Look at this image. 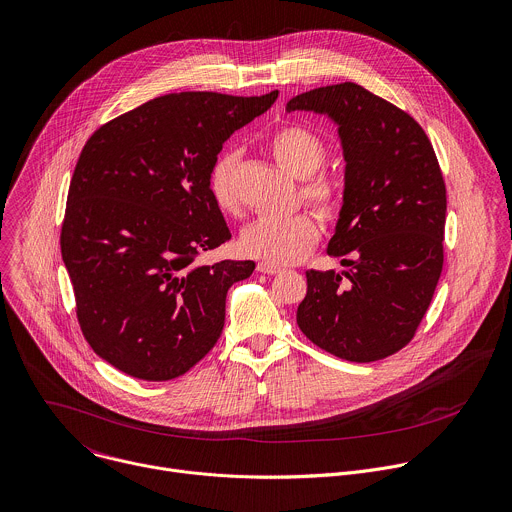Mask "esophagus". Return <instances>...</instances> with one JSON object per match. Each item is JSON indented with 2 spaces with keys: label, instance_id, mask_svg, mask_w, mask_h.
<instances>
[{
  "label": "esophagus",
  "instance_id": "1",
  "mask_svg": "<svg viewBox=\"0 0 512 512\" xmlns=\"http://www.w3.org/2000/svg\"><path fill=\"white\" fill-rule=\"evenodd\" d=\"M257 271H259V273H265V275H279V273H281L279 267L269 265V263H259V265H257Z\"/></svg>",
  "mask_w": 512,
  "mask_h": 512
}]
</instances>
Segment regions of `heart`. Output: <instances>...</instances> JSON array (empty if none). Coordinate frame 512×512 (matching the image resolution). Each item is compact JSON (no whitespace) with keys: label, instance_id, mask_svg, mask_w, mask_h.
Returning a JSON list of instances; mask_svg holds the SVG:
<instances>
[{"label":"heart","instance_id":"heart-1","mask_svg":"<svg viewBox=\"0 0 512 512\" xmlns=\"http://www.w3.org/2000/svg\"><path fill=\"white\" fill-rule=\"evenodd\" d=\"M273 158L291 173L301 179V197L317 211L319 217L331 219L339 209L337 185L315 175L325 164L327 146L325 142L303 126H285L277 130L269 142ZM241 152L229 148L221 152L209 170V193L213 203L223 213L239 211L237 191V168ZM319 241V227L307 213H297L287 219H257L247 225L239 237V249L269 265H291L301 261L313 251Z\"/></svg>","mask_w":512,"mask_h":512}]
</instances>
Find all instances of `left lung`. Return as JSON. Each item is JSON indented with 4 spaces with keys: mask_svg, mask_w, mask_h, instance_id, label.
<instances>
[{
    "mask_svg": "<svg viewBox=\"0 0 512 512\" xmlns=\"http://www.w3.org/2000/svg\"><path fill=\"white\" fill-rule=\"evenodd\" d=\"M287 112L327 116L346 160L327 253L342 271H305L297 325L335 358L376 362L418 329L442 273L446 187L422 126L354 82L297 94Z\"/></svg>",
    "mask_w": 512,
    "mask_h": 512,
    "instance_id": "left-lung-1",
    "label": "left lung"
}]
</instances>
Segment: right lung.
<instances>
[{
  "instance_id": "obj_1",
  "label": "right lung",
  "mask_w": 512,
  "mask_h": 512,
  "mask_svg": "<svg viewBox=\"0 0 512 512\" xmlns=\"http://www.w3.org/2000/svg\"><path fill=\"white\" fill-rule=\"evenodd\" d=\"M277 94H166L100 126L84 144L62 259L86 342L116 370L175 380L217 344L227 291L251 277L255 263L199 261L231 239L209 170L227 138Z\"/></svg>"
}]
</instances>
